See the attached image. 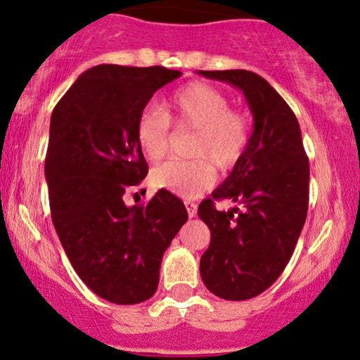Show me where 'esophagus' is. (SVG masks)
<instances>
[{
	"label": "esophagus",
	"mask_w": 360,
	"mask_h": 360,
	"mask_svg": "<svg viewBox=\"0 0 360 360\" xmlns=\"http://www.w3.org/2000/svg\"><path fill=\"white\" fill-rule=\"evenodd\" d=\"M185 207H187L188 217H195V215H197V203L187 200V202H185Z\"/></svg>",
	"instance_id": "esophagus-1"
}]
</instances>
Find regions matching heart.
Returning a JSON list of instances; mask_svg holds the SVG:
<instances>
[{
	"mask_svg": "<svg viewBox=\"0 0 360 360\" xmlns=\"http://www.w3.org/2000/svg\"><path fill=\"white\" fill-rule=\"evenodd\" d=\"M170 122L197 131L192 145L195 160H168L152 172L157 188L181 198H195L214 185L215 167L227 170L240 162L250 145V122L230 110V100L219 88L202 82L188 83L163 106L145 108L136 122V141L150 160L165 157L170 146Z\"/></svg>",
	"mask_w": 360,
	"mask_h": 360,
	"instance_id": "b5f03b06",
	"label": "heart"
}]
</instances>
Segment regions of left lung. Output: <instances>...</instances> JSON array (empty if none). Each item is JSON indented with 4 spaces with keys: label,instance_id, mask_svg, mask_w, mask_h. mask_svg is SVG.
<instances>
[{
    "label": "left lung",
    "instance_id": "1",
    "mask_svg": "<svg viewBox=\"0 0 360 360\" xmlns=\"http://www.w3.org/2000/svg\"><path fill=\"white\" fill-rule=\"evenodd\" d=\"M198 73L238 88L254 115L245 155L198 205L210 229L203 283L220 299L247 300L267 290L294 254L309 208V158L294 112L269 82L247 70ZM214 200L240 202L244 210L220 212Z\"/></svg>",
    "mask_w": 360,
    "mask_h": 360
}]
</instances>
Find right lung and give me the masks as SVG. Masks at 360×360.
<instances>
[{
  "mask_svg": "<svg viewBox=\"0 0 360 360\" xmlns=\"http://www.w3.org/2000/svg\"><path fill=\"white\" fill-rule=\"evenodd\" d=\"M180 75L93 66L51 113L44 176L53 225L75 272L108 302L140 304L157 292L163 254L188 219L184 202L163 188L146 205L123 200L148 173L136 141L140 113Z\"/></svg>",
  "mask_w": 360,
  "mask_h": 360,
  "instance_id": "add662e5",
  "label": "right lung"
}]
</instances>
